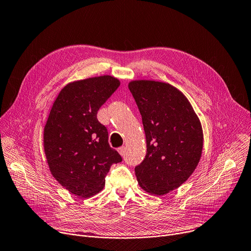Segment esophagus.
<instances>
[{"instance_id": "1", "label": "esophagus", "mask_w": 251, "mask_h": 251, "mask_svg": "<svg viewBox=\"0 0 251 251\" xmlns=\"http://www.w3.org/2000/svg\"><path fill=\"white\" fill-rule=\"evenodd\" d=\"M117 151L119 152V154L122 155V156H125V154H126V147H125V146L119 147V148L117 149Z\"/></svg>"}]
</instances>
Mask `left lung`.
<instances>
[{
	"label": "left lung",
	"mask_w": 251,
	"mask_h": 251,
	"mask_svg": "<svg viewBox=\"0 0 251 251\" xmlns=\"http://www.w3.org/2000/svg\"><path fill=\"white\" fill-rule=\"evenodd\" d=\"M128 89L144 126L147 152L135 169L140 187L165 195L184 184L199 163L203 132L185 95L168 82L136 79Z\"/></svg>",
	"instance_id": "1"
}]
</instances>
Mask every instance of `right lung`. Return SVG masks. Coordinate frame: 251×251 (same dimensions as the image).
<instances>
[{"mask_svg":"<svg viewBox=\"0 0 251 251\" xmlns=\"http://www.w3.org/2000/svg\"><path fill=\"white\" fill-rule=\"evenodd\" d=\"M121 85L101 75L71 81L59 92L44 127V151L55 180L81 198L99 193L122 156L108 143L97 112Z\"/></svg>","mask_w":251,"mask_h":251,"instance_id":"obj_1","label":"right lung"}]
</instances>
